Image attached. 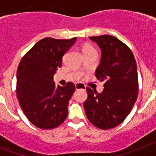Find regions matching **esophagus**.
Segmentation results:
<instances>
[{
	"mask_svg": "<svg viewBox=\"0 0 156 156\" xmlns=\"http://www.w3.org/2000/svg\"><path fill=\"white\" fill-rule=\"evenodd\" d=\"M75 89H86V86L84 84L81 83V82H78L75 84Z\"/></svg>",
	"mask_w": 156,
	"mask_h": 156,
	"instance_id": "34e87169",
	"label": "esophagus"
}]
</instances>
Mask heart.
Instances as JSON below:
<instances>
[{"mask_svg":"<svg viewBox=\"0 0 156 156\" xmlns=\"http://www.w3.org/2000/svg\"><path fill=\"white\" fill-rule=\"evenodd\" d=\"M93 48L90 45H85L83 47V48H82V50H83V52H86V51H89V50H93Z\"/></svg>","mask_w":156,"mask_h":156,"instance_id":"heart-1","label":"heart"}]
</instances>
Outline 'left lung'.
Listing matches in <instances>:
<instances>
[{"mask_svg": "<svg viewBox=\"0 0 156 156\" xmlns=\"http://www.w3.org/2000/svg\"><path fill=\"white\" fill-rule=\"evenodd\" d=\"M101 49V63L96 77L104 81V90L86 88L88 98L84 108L89 122L101 129L121 124L134 105L138 95L136 63L130 48L115 37H90Z\"/></svg>", "mask_w": 156, "mask_h": 156, "instance_id": "obj_1", "label": "left lung"}]
</instances>
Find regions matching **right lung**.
I'll return each instance as SVG.
<instances>
[{
    "label": "right lung",
    "mask_w": 156,
    "mask_h": 156,
    "mask_svg": "<svg viewBox=\"0 0 156 156\" xmlns=\"http://www.w3.org/2000/svg\"><path fill=\"white\" fill-rule=\"evenodd\" d=\"M45 37L22 58L16 74V95L22 110L35 126L50 129L59 126L68 115L69 101L75 90L73 82L55 87L53 75L62 59L76 41Z\"/></svg>",
    "instance_id": "add662e5"
}]
</instances>
